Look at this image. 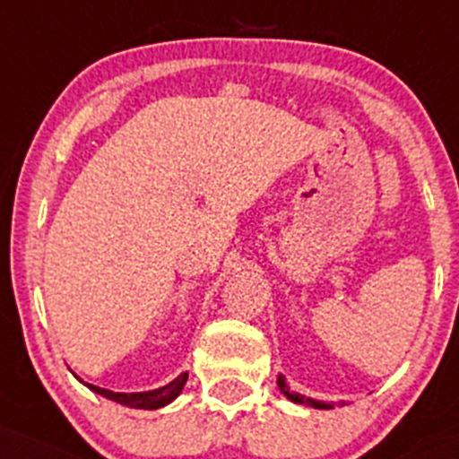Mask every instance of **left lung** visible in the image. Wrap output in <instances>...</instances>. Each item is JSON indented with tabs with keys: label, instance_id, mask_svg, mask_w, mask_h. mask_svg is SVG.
<instances>
[{
	"label": "left lung",
	"instance_id": "left-lung-1",
	"mask_svg": "<svg viewBox=\"0 0 459 459\" xmlns=\"http://www.w3.org/2000/svg\"><path fill=\"white\" fill-rule=\"evenodd\" d=\"M277 386H280V391L284 393L286 397H289L290 402H295V404H304V406H313V409H335L333 404H328V402H319V400H313V397H307L302 395V393H295L290 391L289 384L284 382V377L281 375H277Z\"/></svg>",
	"mask_w": 459,
	"mask_h": 459
}]
</instances>
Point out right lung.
<instances>
[{"instance_id": "right-lung-1", "label": "right lung", "mask_w": 459, "mask_h": 459, "mask_svg": "<svg viewBox=\"0 0 459 459\" xmlns=\"http://www.w3.org/2000/svg\"><path fill=\"white\" fill-rule=\"evenodd\" d=\"M75 377H77V375H75ZM77 379H80V377H77ZM186 379H188V373H182L179 377H175L173 382L166 384V386L152 388V391H142V393H115V391H108V388L92 386V384H86V382L84 384L88 388H91L92 393H97V395H104L106 400H113V402H117V404L128 406V409L155 411V409H161V406L170 404V402H173L175 397L182 393ZM80 382H82V379H80Z\"/></svg>"}]
</instances>
